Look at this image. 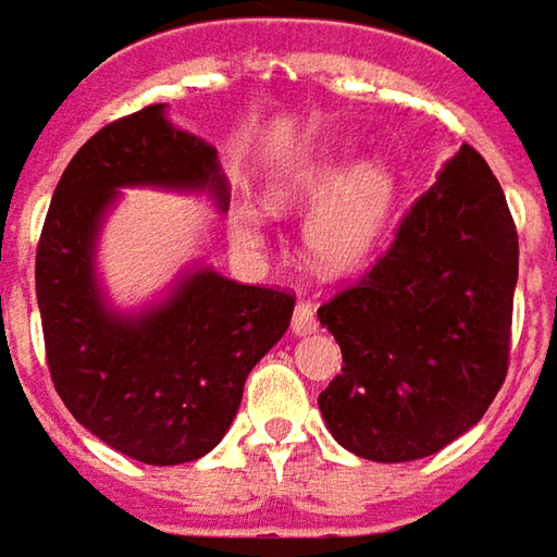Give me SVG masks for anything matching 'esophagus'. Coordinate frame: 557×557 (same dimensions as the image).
<instances>
[{"instance_id": "34e87169", "label": "esophagus", "mask_w": 557, "mask_h": 557, "mask_svg": "<svg viewBox=\"0 0 557 557\" xmlns=\"http://www.w3.org/2000/svg\"><path fill=\"white\" fill-rule=\"evenodd\" d=\"M315 327H319V322H315V306L309 304V300H300V304L294 306L290 331H294V334H312Z\"/></svg>"}]
</instances>
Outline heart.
<instances>
[{
	"label": "heart",
	"instance_id": "1",
	"mask_svg": "<svg viewBox=\"0 0 557 557\" xmlns=\"http://www.w3.org/2000/svg\"><path fill=\"white\" fill-rule=\"evenodd\" d=\"M275 205H306L319 208L306 220V248L315 267L324 272H346L358 267L386 226L395 201V177L383 162H368L349 171V159L337 149H322L285 168L270 186ZM233 238L242 248L263 245L260 211L242 201L230 218Z\"/></svg>",
	"mask_w": 557,
	"mask_h": 557
}]
</instances>
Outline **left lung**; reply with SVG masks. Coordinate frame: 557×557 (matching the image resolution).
Returning a JSON list of instances; mask_svg holds the SVG:
<instances>
[{"label": "left lung", "instance_id": "obj_1", "mask_svg": "<svg viewBox=\"0 0 557 557\" xmlns=\"http://www.w3.org/2000/svg\"><path fill=\"white\" fill-rule=\"evenodd\" d=\"M518 233L503 186L462 144L356 282L319 306L343 352L319 395L356 457L408 462L460 438L509 371Z\"/></svg>", "mask_w": 557, "mask_h": 557}]
</instances>
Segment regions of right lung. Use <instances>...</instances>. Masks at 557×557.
Wrapping results in <instances>:
<instances>
[{"label": "right lung", "instance_id": "obj_1", "mask_svg": "<svg viewBox=\"0 0 557 557\" xmlns=\"http://www.w3.org/2000/svg\"><path fill=\"white\" fill-rule=\"evenodd\" d=\"M152 103L100 128L73 156L45 214L36 297L45 358L63 405L131 460L177 466L226 435L251 368L282 339L294 294L189 275L162 309L110 315L95 287L91 248L119 186H208L226 208L218 152L171 128Z\"/></svg>", "mask_w": 557, "mask_h": 557}]
</instances>
